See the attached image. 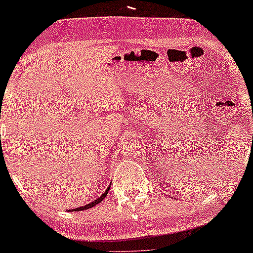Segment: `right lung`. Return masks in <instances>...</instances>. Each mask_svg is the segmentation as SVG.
I'll use <instances>...</instances> for the list:
<instances>
[{
	"label": "right lung",
	"mask_w": 253,
	"mask_h": 253,
	"mask_svg": "<svg viewBox=\"0 0 253 253\" xmlns=\"http://www.w3.org/2000/svg\"><path fill=\"white\" fill-rule=\"evenodd\" d=\"M109 190H110V186H109L108 187V190L105 191V192L103 193V195L100 196V197L98 198V200H95V201H93V202L91 203H89V205H86V206H84V207H79V208H75V209H71V211H84V209H89V208H91V207H94V206H96L98 205V203H100L101 201L104 200V198L106 197V195H108V192H109Z\"/></svg>",
	"instance_id": "obj_1"
}]
</instances>
